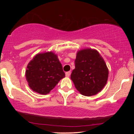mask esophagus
Listing matches in <instances>:
<instances>
[{
	"label": "esophagus",
	"instance_id": "34e87169",
	"mask_svg": "<svg viewBox=\"0 0 134 134\" xmlns=\"http://www.w3.org/2000/svg\"><path fill=\"white\" fill-rule=\"evenodd\" d=\"M70 73H71V72H70V71L65 72V76H66V77H69V76H70Z\"/></svg>",
	"mask_w": 134,
	"mask_h": 134
}]
</instances>
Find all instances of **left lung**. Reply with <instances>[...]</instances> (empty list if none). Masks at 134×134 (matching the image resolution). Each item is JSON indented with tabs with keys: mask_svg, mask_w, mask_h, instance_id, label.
<instances>
[{
	"mask_svg": "<svg viewBox=\"0 0 134 134\" xmlns=\"http://www.w3.org/2000/svg\"><path fill=\"white\" fill-rule=\"evenodd\" d=\"M108 77V69L97 50L84 49L77 52L70 78L80 93L95 95L104 87Z\"/></svg>",
	"mask_w": 134,
	"mask_h": 134,
	"instance_id": "left-lung-1",
	"label": "left lung"
}]
</instances>
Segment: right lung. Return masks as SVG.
<instances>
[{"label":"right lung","instance_id":"add662e5","mask_svg":"<svg viewBox=\"0 0 134 134\" xmlns=\"http://www.w3.org/2000/svg\"><path fill=\"white\" fill-rule=\"evenodd\" d=\"M64 77L62 64L57 55L51 52L36 55L26 70L29 86L41 94L49 93Z\"/></svg>","mask_w":134,"mask_h":134}]
</instances>
